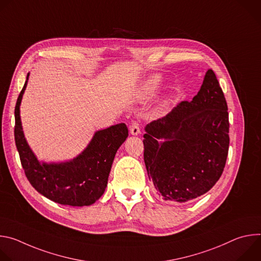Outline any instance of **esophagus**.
Returning <instances> with one entry per match:
<instances>
[{
    "mask_svg": "<svg viewBox=\"0 0 261 261\" xmlns=\"http://www.w3.org/2000/svg\"><path fill=\"white\" fill-rule=\"evenodd\" d=\"M129 129H130V133H131L132 135H137V134H139V133H140V123H139V121H136V120L133 121V122L131 123Z\"/></svg>",
    "mask_w": 261,
    "mask_h": 261,
    "instance_id": "34e87169",
    "label": "esophagus"
}]
</instances>
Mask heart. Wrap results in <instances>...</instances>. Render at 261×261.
Segmentation results:
<instances>
[{
	"label": "heart",
	"instance_id": "1",
	"mask_svg": "<svg viewBox=\"0 0 261 261\" xmlns=\"http://www.w3.org/2000/svg\"><path fill=\"white\" fill-rule=\"evenodd\" d=\"M160 80L158 76H152L148 79L140 88L138 92V96L140 99H147L156 94L159 89Z\"/></svg>",
	"mask_w": 261,
	"mask_h": 261
}]
</instances>
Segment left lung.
I'll return each mask as SVG.
<instances>
[{"instance_id": "1", "label": "left lung", "mask_w": 261, "mask_h": 261, "mask_svg": "<svg viewBox=\"0 0 261 261\" xmlns=\"http://www.w3.org/2000/svg\"><path fill=\"white\" fill-rule=\"evenodd\" d=\"M225 96L208 69L192 101H181L164 118L147 124L143 159L165 200L185 202L206 193L224 170L229 147ZM164 138V143L158 139Z\"/></svg>"}]
</instances>
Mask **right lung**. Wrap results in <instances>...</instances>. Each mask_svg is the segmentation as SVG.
Returning <instances> with one entry per match:
<instances>
[{"label": "right lung", "instance_id": "obj_1", "mask_svg": "<svg viewBox=\"0 0 261 261\" xmlns=\"http://www.w3.org/2000/svg\"><path fill=\"white\" fill-rule=\"evenodd\" d=\"M27 82L16 101L14 138L21 166L30 184L46 198L72 206L90 205L105 191L111 164L128 136L122 123L95 133L86 150L75 159L61 164L40 163L29 147L21 128L19 105Z\"/></svg>", "mask_w": 261, "mask_h": 261}]
</instances>
